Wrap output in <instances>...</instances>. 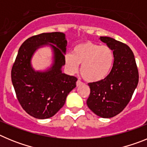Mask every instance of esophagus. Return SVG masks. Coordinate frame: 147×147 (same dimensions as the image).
<instances>
[{"label":"esophagus","mask_w":147,"mask_h":147,"mask_svg":"<svg viewBox=\"0 0 147 147\" xmlns=\"http://www.w3.org/2000/svg\"><path fill=\"white\" fill-rule=\"evenodd\" d=\"M82 84H83L82 82H81L80 80H78L77 82H76V86H80V85H82Z\"/></svg>","instance_id":"esophagus-1"}]
</instances>
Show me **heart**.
Instances as JSON below:
<instances>
[{"mask_svg": "<svg viewBox=\"0 0 147 147\" xmlns=\"http://www.w3.org/2000/svg\"><path fill=\"white\" fill-rule=\"evenodd\" d=\"M112 49L107 45H98L86 42L76 45L73 53L65 54L66 67L71 73H76L81 64V74L86 81L93 82L104 80L113 65Z\"/></svg>", "mask_w": 147, "mask_h": 147, "instance_id": "obj_1", "label": "heart"}]
</instances>
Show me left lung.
<instances>
[{"label":"left lung","instance_id":"8db88e82","mask_svg":"<svg viewBox=\"0 0 147 147\" xmlns=\"http://www.w3.org/2000/svg\"><path fill=\"white\" fill-rule=\"evenodd\" d=\"M113 52V65L102 80L88 83L90 93L87 105L96 115L112 118L120 113L130 101L138 83L134 54L126 44L109 37H100Z\"/></svg>","mask_w":147,"mask_h":147}]
</instances>
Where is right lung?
I'll return each mask as SVG.
<instances>
[{"label":"right lung","instance_id":"1","mask_svg":"<svg viewBox=\"0 0 147 147\" xmlns=\"http://www.w3.org/2000/svg\"><path fill=\"white\" fill-rule=\"evenodd\" d=\"M51 43V44H49ZM49 45L54 51L53 67L46 71H35L30 65L33 52ZM67 40L62 32L42 33L27 39L21 45L11 68V82L21 107L33 117H52L63 107L66 97L74 88L77 78L63 74Z\"/></svg>","mask_w":147,"mask_h":147}]
</instances>
